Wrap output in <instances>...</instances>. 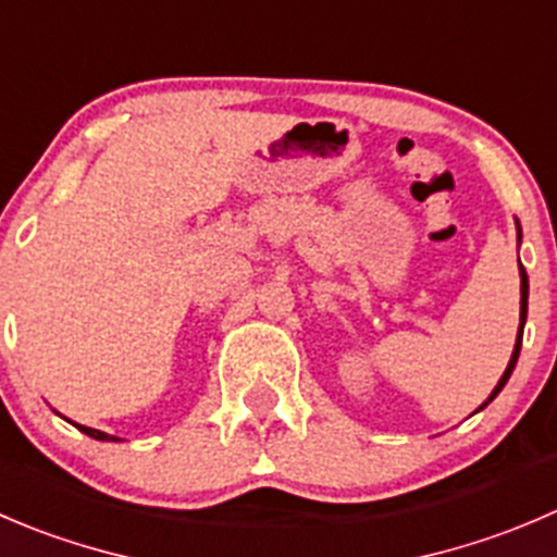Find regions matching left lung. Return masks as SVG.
<instances>
[{
	"label": "left lung",
	"instance_id": "left-lung-1",
	"mask_svg": "<svg viewBox=\"0 0 557 557\" xmlns=\"http://www.w3.org/2000/svg\"><path fill=\"white\" fill-rule=\"evenodd\" d=\"M520 277H522V285H520V294H522V310H520V337H517V345H515V354H511V361H509V367H506V372L504 375H500V381H498V386H495V392L490 394V399H495V394L500 392V388L506 386V381H509V375H511V370H515V364H517V356H520V345H522V326H525V312H528V274H525V269L520 267ZM487 399V403H490ZM484 403V405H487ZM482 405V408H484Z\"/></svg>",
	"mask_w": 557,
	"mask_h": 557
}]
</instances>
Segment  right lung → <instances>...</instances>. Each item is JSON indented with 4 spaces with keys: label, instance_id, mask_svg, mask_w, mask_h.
<instances>
[{
    "label": "right lung",
    "instance_id": "right-lung-1",
    "mask_svg": "<svg viewBox=\"0 0 557 557\" xmlns=\"http://www.w3.org/2000/svg\"><path fill=\"white\" fill-rule=\"evenodd\" d=\"M75 428H78L81 433H86V435H89V438H95V441H119V438H113V435H106V433H100V430L81 428V424H75Z\"/></svg>",
    "mask_w": 557,
    "mask_h": 557
}]
</instances>
